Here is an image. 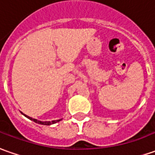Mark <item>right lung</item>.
<instances>
[{"mask_svg": "<svg viewBox=\"0 0 155 155\" xmlns=\"http://www.w3.org/2000/svg\"><path fill=\"white\" fill-rule=\"evenodd\" d=\"M23 114L25 115V117H27L28 119H29L30 120H33V121L35 122V123L41 124V125H45V126H50V125H51V124H55V123L60 121V120H62V119H61V120H52V121H41V120H36V119H33V118L29 117V116L26 115V114Z\"/></svg>", "mask_w": 155, "mask_h": 155, "instance_id": "right-lung-1", "label": "right lung"}]
</instances>
